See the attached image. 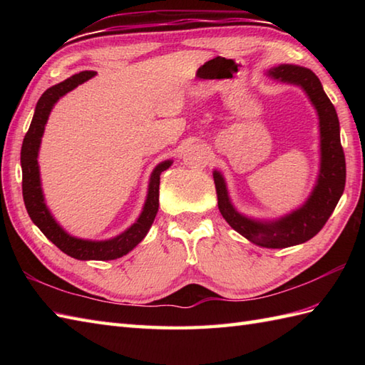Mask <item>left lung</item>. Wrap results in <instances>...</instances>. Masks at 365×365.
Listing matches in <instances>:
<instances>
[{
    "mask_svg": "<svg viewBox=\"0 0 365 365\" xmlns=\"http://www.w3.org/2000/svg\"><path fill=\"white\" fill-rule=\"evenodd\" d=\"M268 75L279 81L298 84L306 91L317 113H319L322 165L319 182H317L311 197L298 210L281 220L260 222L246 218L232 207L226 183H224V178L218 170L213 173V178L216 192H218L220 212L222 218L229 222V226L254 245L282 250V247L307 242L323 229L345 190L346 168L345 153L342 144H340V128L336 108L331 103L328 96L324 94L317 75L309 68L289 64L273 68Z\"/></svg>",
    "mask_w": 365,
    "mask_h": 365,
    "instance_id": "1",
    "label": "left lung"
}]
</instances>
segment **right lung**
<instances>
[{
  "label": "right lung",
  "instance_id": "1",
  "mask_svg": "<svg viewBox=\"0 0 365 365\" xmlns=\"http://www.w3.org/2000/svg\"><path fill=\"white\" fill-rule=\"evenodd\" d=\"M94 75L96 72L91 71L76 73L71 76V78H67L66 81L56 84V86L46 89L42 97L38 98L33 120H31L29 130L21 144V190L23 200H25V207L29 218L33 220L36 226L42 230V234L48 238L53 245H56L61 251L78 260H114L128 254L147 235V232H149L155 216H157L158 212L160 174L173 165V161H163L155 168L149 183V195H147V200L141 216H139L133 226L127 229L119 237L106 240V242H91V240L75 238L68 235L67 232L53 220V216L50 215L48 208H46L43 202L41 177H38L37 153L38 145H41V138L43 135L45 123L48 120L53 105L56 103L61 97L66 96L67 92L75 89L78 84L88 81Z\"/></svg>",
  "mask_w": 365,
  "mask_h": 365
}]
</instances>
